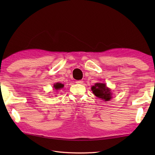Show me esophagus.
Wrapping results in <instances>:
<instances>
[{
    "instance_id": "obj_1",
    "label": "esophagus",
    "mask_w": 155,
    "mask_h": 155,
    "mask_svg": "<svg viewBox=\"0 0 155 155\" xmlns=\"http://www.w3.org/2000/svg\"><path fill=\"white\" fill-rule=\"evenodd\" d=\"M76 83H77V84H83V81H82V80H79V81H76Z\"/></svg>"
}]
</instances>
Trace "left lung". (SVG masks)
<instances>
[{"label": "left lung", "mask_w": 155, "mask_h": 155, "mask_svg": "<svg viewBox=\"0 0 155 155\" xmlns=\"http://www.w3.org/2000/svg\"><path fill=\"white\" fill-rule=\"evenodd\" d=\"M91 89L95 96L105 101H109L112 98L110 91L106 87L105 84L96 83L94 86L92 87Z\"/></svg>", "instance_id": "left-lung-1"}]
</instances>
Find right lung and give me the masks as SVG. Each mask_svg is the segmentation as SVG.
Instances as JSON below:
<instances>
[{
    "label": "right lung",
    "mask_w": 155,
    "mask_h": 155,
    "mask_svg": "<svg viewBox=\"0 0 155 155\" xmlns=\"http://www.w3.org/2000/svg\"><path fill=\"white\" fill-rule=\"evenodd\" d=\"M63 87H64V84H61V83H56L55 84H54V88H55L56 90L61 89V88H62Z\"/></svg>",
    "instance_id": "1"
}]
</instances>
